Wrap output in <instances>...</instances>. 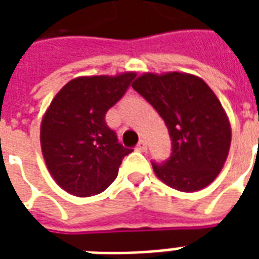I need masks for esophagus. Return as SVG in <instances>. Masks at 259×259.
Instances as JSON below:
<instances>
[{
	"label": "esophagus",
	"mask_w": 259,
	"mask_h": 259,
	"mask_svg": "<svg viewBox=\"0 0 259 259\" xmlns=\"http://www.w3.org/2000/svg\"><path fill=\"white\" fill-rule=\"evenodd\" d=\"M136 150H137V151H141V152L146 151V150H147L146 140H140V141H139V144H137V147H136Z\"/></svg>",
	"instance_id": "esophagus-1"
}]
</instances>
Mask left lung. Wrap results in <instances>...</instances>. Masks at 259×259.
Masks as SVG:
<instances>
[{
    "label": "left lung",
    "instance_id": "1",
    "mask_svg": "<svg viewBox=\"0 0 259 259\" xmlns=\"http://www.w3.org/2000/svg\"><path fill=\"white\" fill-rule=\"evenodd\" d=\"M132 87L157 109L172 140L168 161L152 163L158 179L185 193L211 185L226 162L232 141L228 115L211 87L185 72H146Z\"/></svg>",
    "mask_w": 259,
    "mask_h": 259
}]
</instances>
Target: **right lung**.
I'll return each instance as SVG.
<instances>
[{"label": "right lung", "instance_id": "1", "mask_svg": "<svg viewBox=\"0 0 259 259\" xmlns=\"http://www.w3.org/2000/svg\"><path fill=\"white\" fill-rule=\"evenodd\" d=\"M135 76L123 72L74 77L47 108L40 124L42 157L53 179L69 194L102 193L116 179L123 157L132 152L119 144L105 123V113Z\"/></svg>", "mask_w": 259, "mask_h": 259}]
</instances>
